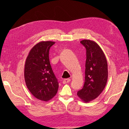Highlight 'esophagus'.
<instances>
[{"label":"esophagus","mask_w":129,"mask_h":129,"mask_svg":"<svg viewBox=\"0 0 129 129\" xmlns=\"http://www.w3.org/2000/svg\"><path fill=\"white\" fill-rule=\"evenodd\" d=\"M70 81V79H64V80H63L62 83L65 84L68 83Z\"/></svg>","instance_id":"1"}]
</instances>
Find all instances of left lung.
I'll return each instance as SVG.
<instances>
[{
  "label": "left lung",
  "instance_id": "left-lung-1",
  "mask_svg": "<svg viewBox=\"0 0 129 129\" xmlns=\"http://www.w3.org/2000/svg\"><path fill=\"white\" fill-rule=\"evenodd\" d=\"M80 43L86 50L85 83L77 95L85 103L90 102L100 95L107 83L108 62L102 49L94 41L85 39Z\"/></svg>",
  "mask_w": 129,
  "mask_h": 129
}]
</instances>
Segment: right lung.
I'll return each mask as SVG.
<instances>
[{
	"label": "right lung",
	"instance_id": "add662e5",
	"mask_svg": "<svg viewBox=\"0 0 129 129\" xmlns=\"http://www.w3.org/2000/svg\"><path fill=\"white\" fill-rule=\"evenodd\" d=\"M55 43L42 41L29 51L24 68V79L28 90L34 97L48 101L56 94L59 83L49 60V50Z\"/></svg>",
	"mask_w": 129,
	"mask_h": 129
}]
</instances>
